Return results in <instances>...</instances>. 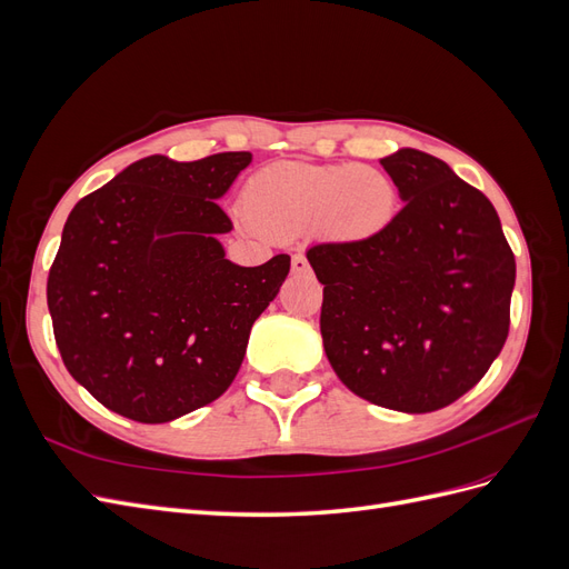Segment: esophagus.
I'll return each mask as SVG.
<instances>
[{"label":"esophagus","instance_id":"1","mask_svg":"<svg viewBox=\"0 0 569 569\" xmlns=\"http://www.w3.org/2000/svg\"><path fill=\"white\" fill-rule=\"evenodd\" d=\"M291 272H295V274H306V272H311V266H308L306 256L297 253L295 258H291Z\"/></svg>","mask_w":569,"mask_h":569}]
</instances>
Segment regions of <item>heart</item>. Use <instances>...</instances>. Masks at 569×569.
Returning <instances> with one entry per match:
<instances>
[{"instance_id": "b5f03b06", "label": "heart", "mask_w": 569, "mask_h": 569, "mask_svg": "<svg viewBox=\"0 0 569 569\" xmlns=\"http://www.w3.org/2000/svg\"><path fill=\"white\" fill-rule=\"evenodd\" d=\"M396 209L399 189L372 166L280 161L244 187L247 218L274 239L322 228L339 242H366L391 226Z\"/></svg>"}]
</instances>
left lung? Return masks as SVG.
<instances>
[{
  "label": "left lung",
  "instance_id": "left-lung-1",
  "mask_svg": "<svg viewBox=\"0 0 569 569\" xmlns=\"http://www.w3.org/2000/svg\"><path fill=\"white\" fill-rule=\"evenodd\" d=\"M406 203L366 242L306 251L339 380L375 406L432 412L470 391L510 327L515 256L491 201L418 149L380 161Z\"/></svg>",
  "mask_w": 569,
  "mask_h": 569
}]
</instances>
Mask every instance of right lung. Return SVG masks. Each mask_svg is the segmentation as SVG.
<instances>
[{
	"mask_svg": "<svg viewBox=\"0 0 569 569\" xmlns=\"http://www.w3.org/2000/svg\"><path fill=\"white\" fill-rule=\"evenodd\" d=\"M249 151L130 163L68 216L47 280L57 347L73 380L118 416L159 425L216 401L242 366L251 327L289 256L226 258L218 206Z\"/></svg>",
	"mask_w": 569,
	"mask_h": 569,
	"instance_id": "add662e5",
	"label": "right lung"
}]
</instances>
